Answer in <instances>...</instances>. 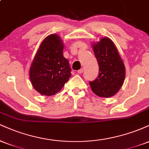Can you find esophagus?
<instances>
[{
  "mask_svg": "<svg viewBox=\"0 0 149 149\" xmlns=\"http://www.w3.org/2000/svg\"><path fill=\"white\" fill-rule=\"evenodd\" d=\"M83 72V69H80V70H78V73H82Z\"/></svg>",
  "mask_w": 149,
  "mask_h": 149,
  "instance_id": "34e87169",
  "label": "esophagus"
}]
</instances>
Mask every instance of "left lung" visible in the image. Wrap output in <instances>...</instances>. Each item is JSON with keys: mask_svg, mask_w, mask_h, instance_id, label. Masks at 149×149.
Segmentation results:
<instances>
[{"mask_svg": "<svg viewBox=\"0 0 149 149\" xmlns=\"http://www.w3.org/2000/svg\"><path fill=\"white\" fill-rule=\"evenodd\" d=\"M95 57L98 61L100 73L90 87L95 95L101 97H111L122 87L125 77V69L113 42L103 38L93 45Z\"/></svg>", "mask_w": 149, "mask_h": 149, "instance_id": "8db88e82", "label": "left lung"}]
</instances>
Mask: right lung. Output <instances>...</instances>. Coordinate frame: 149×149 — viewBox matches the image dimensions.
I'll list each match as a JSON object with an SVG mask.
<instances>
[{"instance_id":"right-lung-1","label":"right lung","mask_w":149,"mask_h":149,"mask_svg":"<svg viewBox=\"0 0 149 149\" xmlns=\"http://www.w3.org/2000/svg\"><path fill=\"white\" fill-rule=\"evenodd\" d=\"M64 45L52 34L41 42L30 68L29 76L35 90L51 96L61 90L71 76L69 62L63 56Z\"/></svg>"}]
</instances>
